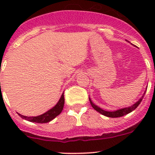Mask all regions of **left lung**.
Wrapping results in <instances>:
<instances>
[{
    "instance_id": "1",
    "label": "left lung",
    "mask_w": 155,
    "mask_h": 155,
    "mask_svg": "<svg viewBox=\"0 0 155 155\" xmlns=\"http://www.w3.org/2000/svg\"><path fill=\"white\" fill-rule=\"evenodd\" d=\"M145 94V91L144 92V94H143L142 97L140 98V99L137 102H136L135 104H134V105L130 106V107H128L122 108V109H117V110H115V111H106V110H104V109H101V107H97V105H95V104H94V103L91 101V98H89V101H90V103H91V107H93L94 109H95V110L97 111L98 112H100L101 114H102V115H105V116H107V117H109V118H119V117L124 116V115H127V114H128V113H130V112H133L134 109H137V107H138L139 105H140V104L141 103V101H143V97H144Z\"/></svg>"
}]
</instances>
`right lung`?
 I'll return each mask as SVG.
<instances>
[{
  "label": "right lung",
  "mask_w": 155,
  "mask_h": 155,
  "mask_svg": "<svg viewBox=\"0 0 155 155\" xmlns=\"http://www.w3.org/2000/svg\"><path fill=\"white\" fill-rule=\"evenodd\" d=\"M64 93L61 96V98L59 99L58 102L56 104V105L49 110L45 113L42 114V115H38V116H25V115H21V114L18 113L21 118L23 119L27 120V121H31V122H35V123H40V124H43V123H47L51 121V120L54 119L55 117H57L61 112H62L64 108Z\"/></svg>",
  "instance_id": "right-lung-1"
}]
</instances>
